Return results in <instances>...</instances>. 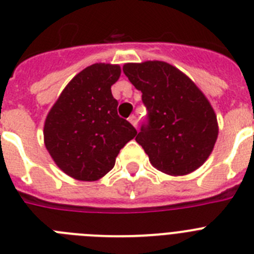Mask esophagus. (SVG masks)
Masks as SVG:
<instances>
[{
  "label": "esophagus",
  "instance_id": "34e87169",
  "mask_svg": "<svg viewBox=\"0 0 254 254\" xmlns=\"http://www.w3.org/2000/svg\"><path fill=\"white\" fill-rule=\"evenodd\" d=\"M128 122L131 123V125L133 126V127H137V122H138V121H137V118H136V116H131V117H129Z\"/></svg>",
  "mask_w": 254,
  "mask_h": 254
}]
</instances>
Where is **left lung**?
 <instances>
[{
    "label": "left lung",
    "mask_w": 254,
    "mask_h": 254,
    "mask_svg": "<svg viewBox=\"0 0 254 254\" xmlns=\"http://www.w3.org/2000/svg\"><path fill=\"white\" fill-rule=\"evenodd\" d=\"M123 72L149 112L136 141L154 168L186 176L210 156L219 134L214 108L186 73L163 61L126 64Z\"/></svg>",
    "instance_id": "obj_1"
}]
</instances>
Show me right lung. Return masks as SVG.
I'll use <instances>...</instances> for the list:
<instances>
[{"label":"right lung","instance_id":"add662e5","mask_svg":"<svg viewBox=\"0 0 254 254\" xmlns=\"http://www.w3.org/2000/svg\"><path fill=\"white\" fill-rule=\"evenodd\" d=\"M120 76V64L86 67L66 85L47 114L44 145L56 165L73 179L99 181L137 134L117 113L111 87Z\"/></svg>","mask_w":254,"mask_h":254}]
</instances>
